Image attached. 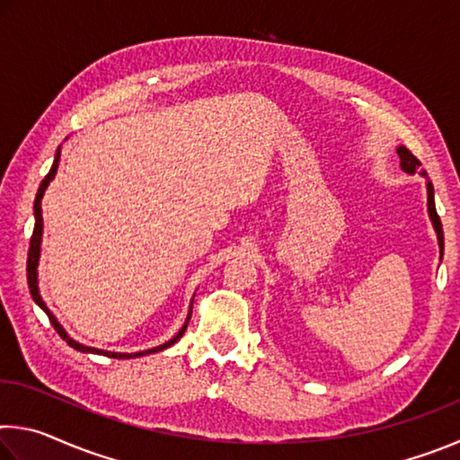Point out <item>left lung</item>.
<instances>
[{
	"mask_svg": "<svg viewBox=\"0 0 460 460\" xmlns=\"http://www.w3.org/2000/svg\"><path fill=\"white\" fill-rule=\"evenodd\" d=\"M398 155H400V168L403 170V172H406V174H416L418 172L420 176L426 178L428 217H430L432 227L436 231V239H438V247H440V260H442V252H445V235H442V223H440V217H438V213H436V207H434V186H432L430 181H428L426 170L420 168V160L408 150L406 146H398Z\"/></svg>",
	"mask_w": 460,
	"mask_h": 460,
	"instance_id": "obj_1",
	"label": "left lung"
}]
</instances>
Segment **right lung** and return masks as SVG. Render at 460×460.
<instances>
[{
  "label": "right lung",
  "instance_id": "1",
  "mask_svg": "<svg viewBox=\"0 0 460 460\" xmlns=\"http://www.w3.org/2000/svg\"><path fill=\"white\" fill-rule=\"evenodd\" d=\"M58 162H60V146H58V150H57V155H54V162H52L50 172L46 174V178H44L42 184H40V189H38V192H36V200H34V221H36V223H34L32 239H30V249H28V268H26V271H28V288H30V294H32V300L36 302L38 306H40V308L44 310L46 314H49L50 323H52V326H54V331H57V332L60 334L62 341H66V342H68V347H73V349H76V351H81V353L105 355V357H111V359H136V357H144V355L160 353V351H164V349L172 347L174 342H176L178 339H181L182 334H184L186 326H189L190 314H192V300H194V298L190 300L189 316H186V321H184V324H182V329L178 331L172 339L166 341L164 345H158V347H154V349H147V351H137V353H115V351H103V349H95V347H87V345H83V342L75 341V339L71 337V334H68V332L65 331V326H62V324L58 323V318L50 313V308H49V306H46V302L42 300V296H40V288H38V261H40V245H42V231H44V221H42V197H44L46 189H49V184L52 182V178L57 176Z\"/></svg>",
  "mask_w": 460,
  "mask_h": 460
}]
</instances>
